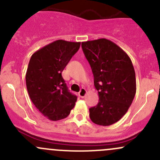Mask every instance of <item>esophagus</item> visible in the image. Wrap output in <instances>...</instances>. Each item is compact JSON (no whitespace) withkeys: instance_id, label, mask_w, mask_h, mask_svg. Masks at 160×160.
<instances>
[{"instance_id":"obj_1","label":"esophagus","mask_w":160,"mask_h":160,"mask_svg":"<svg viewBox=\"0 0 160 160\" xmlns=\"http://www.w3.org/2000/svg\"><path fill=\"white\" fill-rule=\"evenodd\" d=\"M87 94V90L84 89V88H82L81 90H80V91L79 92V96L80 97V98H84L85 96H86Z\"/></svg>"}]
</instances>
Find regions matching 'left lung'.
<instances>
[{
  "label": "left lung",
  "instance_id": "left-lung-1",
  "mask_svg": "<svg viewBox=\"0 0 160 160\" xmlns=\"http://www.w3.org/2000/svg\"><path fill=\"white\" fill-rule=\"evenodd\" d=\"M93 74L99 102L90 108V118L103 126L114 124L125 114L136 92V80L129 56L106 38L82 42Z\"/></svg>",
  "mask_w": 160,
  "mask_h": 160
}]
</instances>
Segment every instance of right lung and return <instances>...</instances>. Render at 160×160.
<instances>
[{"mask_svg":"<svg viewBox=\"0 0 160 160\" xmlns=\"http://www.w3.org/2000/svg\"><path fill=\"white\" fill-rule=\"evenodd\" d=\"M80 42L56 40L33 53L25 80L34 105L51 121L67 118L75 106L77 96L69 91L62 77Z\"/></svg>","mask_w":160,"mask_h":160,"instance_id":"add662e5","label":"right lung"}]
</instances>
